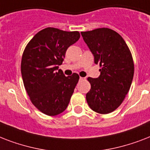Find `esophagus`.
I'll return each instance as SVG.
<instances>
[{
  "mask_svg": "<svg viewBox=\"0 0 150 150\" xmlns=\"http://www.w3.org/2000/svg\"><path fill=\"white\" fill-rule=\"evenodd\" d=\"M79 79H80V80H85V79H86V78L80 77V78H79Z\"/></svg>",
  "mask_w": 150,
  "mask_h": 150,
  "instance_id": "obj_1",
  "label": "esophagus"
}]
</instances>
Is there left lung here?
<instances>
[{
  "mask_svg": "<svg viewBox=\"0 0 150 150\" xmlns=\"http://www.w3.org/2000/svg\"><path fill=\"white\" fill-rule=\"evenodd\" d=\"M100 64V75L87 80L91 89L86 94L88 105L99 114L111 113L122 103L130 89L134 61L127 43L120 34L108 28L81 33Z\"/></svg>",
  "mask_w": 150,
  "mask_h": 150,
  "instance_id": "left-lung-1",
  "label": "left lung"
}]
</instances>
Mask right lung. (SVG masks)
Segmentation results:
<instances>
[{"mask_svg":"<svg viewBox=\"0 0 150 150\" xmlns=\"http://www.w3.org/2000/svg\"><path fill=\"white\" fill-rule=\"evenodd\" d=\"M79 38L78 31L48 27L37 33L23 51L21 72L25 89L33 104L48 116L65 110L79 82L78 74L66 77L58 65L67 49Z\"/></svg>","mask_w":150,"mask_h":150,"instance_id":"1","label":"right lung"}]
</instances>
